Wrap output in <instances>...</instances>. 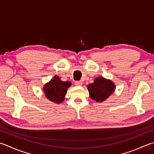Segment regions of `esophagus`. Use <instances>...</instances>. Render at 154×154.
<instances>
[{
    "label": "esophagus",
    "mask_w": 154,
    "mask_h": 154,
    "mask_svg": "<svg viewBox=\"0 0 154 154\" xmlns=\"http://www.w3.org/2000/svg\"><path fill=\"white\" fill-rule=\"evenodd\" d=\"M82 84H83V83L81 82V81H77L75 82V85L77 86H81L82 85Z\"/></svg>",
    "instance_id": "esophagus-1"
}]
</instances>
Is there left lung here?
I'll list each match as a JSON object with an SVG mask.
<instances>
[{
	"label": "left lung",
	"instance_id": "left-lung-1",
	"mask_svg": "<svg viewBox=\"0 0 154 154\" xmlns=\"http://www.w3.org/2000/svg\"><path fill=\"white\" fill-rule=\"evenodd\" d=\"M90 97L96 102L105 101L115 90V85L112 81L103 77H98L94 83L87 86Z\"/></svg>",
	"mask_w": 154,
	"mask_h": 154
}]
</instances>
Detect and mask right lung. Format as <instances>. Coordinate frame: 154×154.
Listing matches in <instances>:
<instances>
[{
	"instance_id": "1",
	"label": "right lung",
	"mask_w": 154,
	"mask_h": 154,
	"mask_svg": "<svg viewBox=\"0 0 154 154\" xmlns=\"http://www.w3.org/2000/svg\"><path fill=\"white\" fill-rule=\"evenodd\" d=\"M71 86L69 81L60 80L59 77L55 76L44 87V92L47 99L57 103H61L65 99V95L67 93V89Z\"/></svg>"
}]
</instances>
